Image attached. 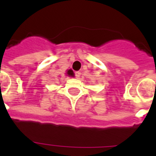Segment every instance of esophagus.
Segmentation results:
<instances>
[{"label": "esophagus", "mask_w": 156, "mask_h": 156, "mask_svg": "<svg viewBox=\"0 0 156 156\" xmlns=\"http://www.w3.org/2000/svg\"><path fill=\"white\" fill-rule=\"evenodd\" d=\"M74 75H75L76 78H78L81 75V72L80 71H75V72H74Z\"/></svg>", "instance_id": "34e87169"}]
</instances>
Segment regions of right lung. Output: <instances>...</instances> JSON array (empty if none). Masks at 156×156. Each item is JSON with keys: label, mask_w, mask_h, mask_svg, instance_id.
<instances>
[{"label": "right lung", "mask_w": 156, "mask_h": 156, "mask_svg": "<svg viewBox=\"0 0 156 156\" xmlns=\"http://www.w3.org/2000/svg\"><path fill=\"white\" fill-rule=\"evenodd\" d=\"M67 74H68L69 76H73V70H71V69H69V70L67 71Z\"/></svg>", "instance_id": "1"}]
</instances>
